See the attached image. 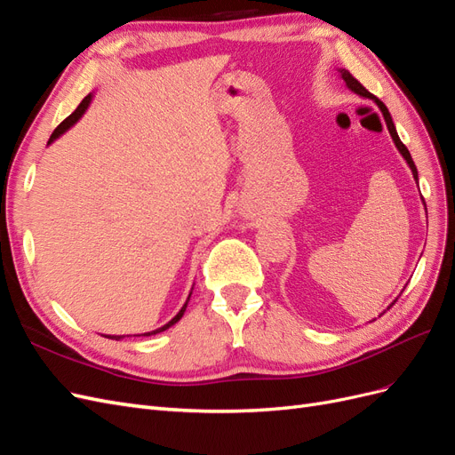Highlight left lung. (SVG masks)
<instances>
[{
  "label": "left lung",
  "instance_id": "1",
  "mask_svg": "<svg viewBox=\"0 0 455 455\" xmlns=\"http://www.w3.org/2000/svg\"><path fill=\"white\" fill-rule=\"evenodd\" d=\"M338 74H339V77L343 79V81H346V85H347V89L349 91H353L355 94H359V96H363V99H370L371 102H374L378 108H379V112L383 114V119H385V125H387V129H389V134H391V139H393V142H395V146H396V149L398 151H401V156L404 157V161L408 163V167H410V171H411V174H414V180L418 182L419 180V178H418V169H416V163L414 161H411V156H410V151H408V148L401 142V139H398V134H396V129H395V123H393V119H391V114H389V109H387V106H385L379 99H376V96L374 94H371V92H368L361 84H359V81H356L347 70H343V68H338ZM423 204H425V201H423ZM425 212H427V209H425ZM403 291H404V288H403ZM398 299V298H396ZM395 299V301H396ZM395 301H393V304H395ZM391 304V306H393ZM389 306V307H391ZM387 307V309H389ZM385 313V311H383Z\"/></svg>",
  "mask_w": 455,
  "mask_h": 455
}]
</instances>
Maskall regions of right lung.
<instances>
[{"label":"right lung","instance_id":"add662e5","mask_svg":"<svg viewBox=\"0 0 455 455\" xmlns=\"http://www.w3.org/2000/svg\"><path fill=\"white\" fill-rule=\"evenodd\" d=\"M91 102H92V92H91V94H87L85 99L81 100V104L76 108V112H74L72 116H68V117L60 123V125L52 131V134H51V139H49L47 146H49V144H52V142L57 140V139H60V136H62L66 131H70V129L76 125V123H77L81 117H84V114L87 112V108L91 106ZM191 291H194V288H191ZM189 298H191V292H189V296H188V299H186V304L182 306V309L178 311L167 324H163V326H161V328H157V330H151V332H146V334H142V336H154V334L163 332V330H167V328L174 326L178 321L182 319V315H184V311H186V307H188V301H189ZM139 336H140V334H139ZM106 338H109V339H117V341H119V339H123L125 336H106Z\"/></svg>","mask_w":455,"mask_h":455}]
</instances>
